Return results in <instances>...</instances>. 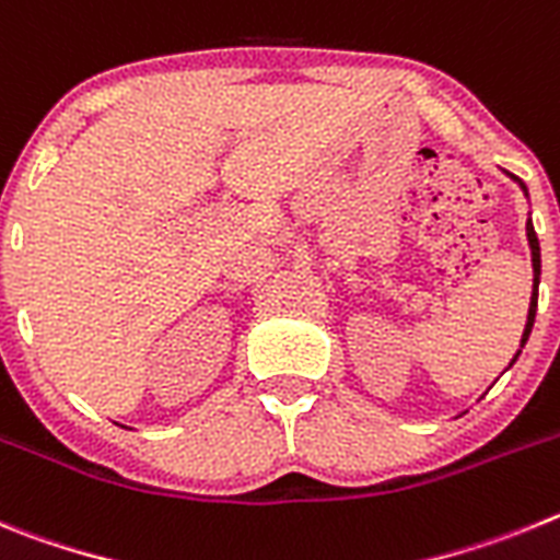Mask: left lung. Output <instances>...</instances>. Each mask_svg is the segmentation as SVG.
Listing matches in <instances>:
<instances>
[{"instance_id":"obj_1","label":"left lung","mask_w":560,"mask_h":560,"mask_svg":"<svg viewBox=\"0 0 560 560\" xmlns=\"http://www.w3.org/2000/svg\"><path fill=\"white\" fill-rule=\"evenodd\" d=\"M527 240H530V250H533V295H530V310H527V324H525V335H522V346L527 342V337H530V329H533V320H536V304H538V276H541V254H538V236L536 231H533V223L527 220ZM518 357V351H516ZM513 357V360H516Z\"/></svg>"}]
</instances>
